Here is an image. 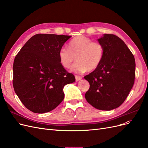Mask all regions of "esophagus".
Wrapping results in <instances>:
<instances>
[{
    "label": "esophagus",
    "mask_w": 148,
    "mask_h": 148,
    "mask_svg": "<svg viewBox=\"0 0 148 148\" xmlns=\"http://www.w3.org/2000/svg\"><path fill=\"white\" fill-rule=\"evenodd\" d=\"M82 79V77H79V76H78V75H76L75 76L76 81H79V80H81Z\"/></svg>",
    "instance_id": "1"
}]
</instances>
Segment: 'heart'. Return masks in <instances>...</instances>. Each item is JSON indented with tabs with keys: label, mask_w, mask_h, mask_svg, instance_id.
I'll return each mask as SVG.
<instances>
[{
	"label": "heart",
	"mask_w": 148,
	"mask_h": 148,
	"mask_svg": "<svg viewBox=\"0 0 148 148\" xmlns=\"http://www.w3.org/2000/svg\"><path fill=\"white\" fill-rule=\"evenodd\" d=\"M104 56L102 44L85 36L73 38L68 44V49L62 47L59 51V60L65 69H70L75 60L76 63L71 71L83 73L96 70L101 64Z\"/></svg>",
	"instance_id": "obj_1"
}]
</instances>
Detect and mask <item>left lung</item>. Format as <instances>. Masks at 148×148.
<instances>
[{
	"label": "left lung",
	"mask_w": 148,
	"mask_h": 148,
	"mask_svg": "<svg viewBox=\"0 0 148 148\" xmlns=\"http://www.w3.org/2000/svg\"><path fill=\"white\" fill-rule=\"evenodd\" d=\"M98 41L104 47V56L99 66L84 77L90 85L85 98L97 109L110 110L123 104L133 86L135 60L117 36L104 34Z\"/></svg>",
	"instance_id": "left-lung-1"
}]
</instances>
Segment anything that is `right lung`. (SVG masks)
<instances>
[{
  "instance_id": "1",
  "label": "right lung",
  "mask_w": 148,
  "mask_h": 148,
  "mask_svg": "<svg viewBox=\"0 0 148 148\" xmlns=\"http://www.w3.org/2000/svg\"><path fill=\"white\" fill-rule=\"evenodd\" d=\"M71 36L37 34L17 53L13 86L23 104L34 113L54 109L64 99L63 88L75 76L60 64L59 51Z\"/></svg>"
}]
</instances>
